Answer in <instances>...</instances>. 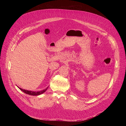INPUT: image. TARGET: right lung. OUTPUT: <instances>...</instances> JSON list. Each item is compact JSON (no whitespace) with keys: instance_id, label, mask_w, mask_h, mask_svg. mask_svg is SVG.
<instances>
[{"instance_id":"1","label":"right lung","mask_w":126,"mask_h":126,"mask_svg":"<svg viewBox=\"0 0 126 126\" xmlns=\"http://www.w3.org/2000/svg\"><path fill=\"white\" fill-rule=\"evenodd\" d=\"M19 88L20 90H21L22 91H23L24 93L27 94H28V95H32V96H37V95H41L42 94H43V93H44L46 90L47 89H48V87L47 88H46V89H45L44 90H42V91H37V92H34V91H28V90H24V89H22L19 87H18Z\"/></svg>"}]
</instances>
